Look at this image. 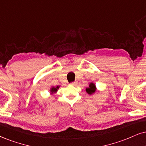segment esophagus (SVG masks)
Wrapping results in <instances>:
<instances>
[{
    "mask_svg": "<svg viewBox=\"0 0 146 146\" xmlns=\"http://www.w3.org/2000/svg\"><path fill=\"white\" fill-rule=\"evenodd\" d=\"M70 84H71V85H72V86H75V85H76V84H77V82H72V83H71Z\"/></svg>",
    "mask_w": 146,
    "mask_h": 146,
    "instance_id": "esophagus-1",
    "label": "esophagus"
}]
</instances>
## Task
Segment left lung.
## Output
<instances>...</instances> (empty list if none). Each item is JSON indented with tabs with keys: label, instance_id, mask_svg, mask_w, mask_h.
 I'll list each match as a JSON object with an SVG mask.
<instances>
[{
	"label": "left lung",
	"instance_id": "1",
	"mask_svg": "<svg viewBox=\"0 0 146 146\" xmlns=\"http://www.w3.org/2000/svg\"><path fill=\"white\" fill-rule=\"evenodd\" d=\"M86 92H88V94H92L96 91V86L93 83H91L90 85H89V88H87L86 89Z\"/></svg>",
	"mask_w": 146,
	"mask_h": 146
}]
</instances>
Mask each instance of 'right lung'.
Segmentation results:
<instances>
[{
	"instance_id": "right-lung-1",
	"label": "right lung",
	"mask_w": 146,
	"mask_h": 146,
	"mask_svg": "<svg viewBox=\"0 0 146 146\" xmlns=\"http://www.w3.org/2000/svg\"><path fill=\"white\" fill-rule=\"evenodd\" d=\"M58 88H59V86H57V87H56V88L53 87L52 89H51V92H52V93L56 92V91L58 90Z\"/></svg>"
}]
</instances>
